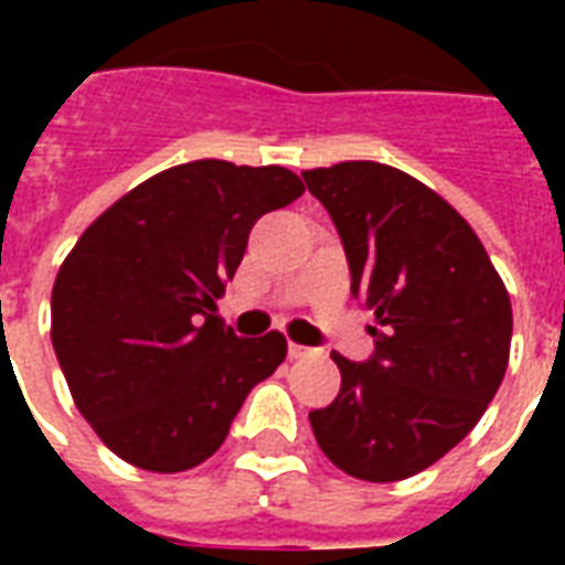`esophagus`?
<instances>
[{"label":"esophagus","mask_w":565,"mask_h":565,"mask_svg":"<svg viewBox=\"0 0 565 565\" xmlns=\"http://www.w3.org/2000/svg\"><path fill=\"white\" fill-rule=\"evenodd\" d=\"M315 354V348H306V344H287V356H290V360H302V356H311Z\"/></svg>","instance_id":"obj_1"}]
</instances>
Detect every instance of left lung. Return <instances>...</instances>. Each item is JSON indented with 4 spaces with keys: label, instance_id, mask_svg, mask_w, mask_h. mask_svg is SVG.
Here are the masks:
<instances>
[{
    "label": "left lung",
    "instance_id": "8db88e82",
    "mask_svg": "<svg viewBox=\"0 0 565 565\" xmlns=\"http://www.w3.org/2000/svg\"><path fill=\"white\" fill-rule=\"evenodd\" d=\"M302 178L339 230L351 294L379 318L369 360L332 354L342 391L308 420L342 472L403 481L469 436L497 396L509 294L472 226L412 174L354 160Z\"/></svg>",
    "mask_w": 565,
    "mask_h": 565
}]
</instances>
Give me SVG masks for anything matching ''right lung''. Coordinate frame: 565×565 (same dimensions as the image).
<instances>
[{"mask_svg":"<svg viewBox=\"0 0 565 565\" xmlns=\"http://www.w3.org/2000/svg\"><path fill=\"white\" fill-rule=\"evenodd\" d=\"M302 193L281 166L184 162L117 199L72 247L51 339L78 412L120 460L148 472L209 460L281 366V332L238 339L217 299L254 223Z\"/></svg>","mask_w":565,"mask_h":565,"instance_id":"1","label":"right lung"}]
</instances>
